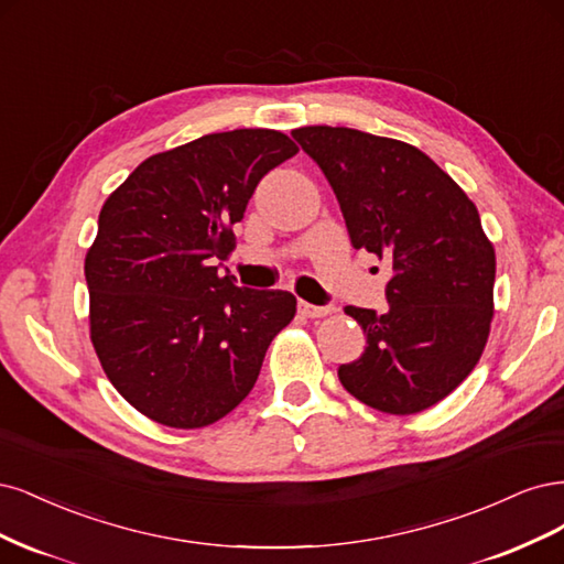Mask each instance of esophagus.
I'll use <instances>...</instances> for the list:
<instances>
[{
  "instance_id": "obj_1",
  "label": "esophagus",
  "mask_w": 564,
  "mask_h": 564,
  "mask_svg": "<svg viewBox=\"0 0 564 564\" xmlns=\"http://www.w3.org/2000/svg\"><path fill=\"white\" fill-rule=\"evenodd\" d=\"M300 312L306 318H323V316L330 314V308L328 306H314V304H308V302H300Z\"/></svg>"
}]
</instances>
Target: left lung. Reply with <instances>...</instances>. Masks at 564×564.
<instances>
[{"mask_svg":"<svg viewBox=\"0 0 564 564\" xmlns=\"http://www.w3.org/2000/svg\"><path fill=\"white\" fill-rule=\"evenodd\" d=\"M337 196L356 250L391 264L389 312L347 306L368 347L341 387L387 414L441 403L476 368L495 316V246L476 204L412 144L344 126L293 131Z\"/></svg>","mask_w":564,"mask_h":564,"instance_id":"obj_1","label":"left lung"}]
</instances>
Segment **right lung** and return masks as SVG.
I'll list each match as a JSON object with an SVG mask.
<instances>
[{"mask_svg": "<svg viewBox=\"0 0 564 564\" xmlns=\"http://www.w3.org/2000/svg\"><path fill=\"white\" fill-rule=\"evenodd\" d=\"M297 154L281 131L202 135L144 159L107 196L84 262L90 341L112 387L171 429H204L256 387L295 318L288 290L217 274L260 180Z\"/></svg>", "mask_w": 564, "mask_h": 564, "instance_id": "1", "label": "right lung"}]
</instances>
